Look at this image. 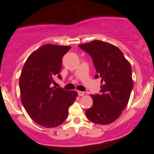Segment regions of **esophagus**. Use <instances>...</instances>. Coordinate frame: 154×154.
<instances>
[{"instance_id": "esophagus-1", "label": "esophagus", "mask_w": 154, "mask_h": 154, "mask_svg": "<svg viewBox=\"0 0 154 154\" xmlns=\"http://www.w3.org/2000/svg\"><path fill=\"white\" fill-rule=\"evenodd\" d=\"M77 93H78V95L79 96H83L85 94V93L83 92V91H77Z\"/></svg>"}]
</instances>
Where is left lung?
Wrapping results in <instances>:
<instances>
[{
    "label": "left lung",
    "mask_w": 154,
    "mask_h": 154,
    "mask_svg": "<svg viewBox=\"0 0 154 154\" xmlns=\"http://www.w3.org/2000/svg\"><path fill=\"white\" fill-rule=\"evenodd\" d=\"M93 60L101 78L100 94H91L93 106L86 111L87 119L98 125H109L118 119L127 106L133 88L132 68L119 48L94 40L79 45Z\"/></svg>",
    "instance_id": "left-lung-1"
}]
</instances>
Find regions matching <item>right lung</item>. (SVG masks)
I'll return each mask as SVG.
<instances>
[{"label":"right lung","mask_w":154,"mask_h":154,"mask_svg":"<svg viewBox=\"0 0 154 154\" xmlns=\"http://www.w3.org/2000/svg\"><path fill=\"white\" fill-rule=\"evenodd\" d=\"M70 46L46 44L26 60L19 80L21 103L29 117L42 127L52 128L63 124L77 92L51 87L61 71L63 57Z\"/></svg>","instance_id":"right-lung-1"}]
</instances>
